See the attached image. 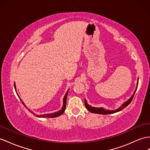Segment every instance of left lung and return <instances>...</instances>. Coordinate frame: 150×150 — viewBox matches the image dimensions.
I'll list each match as a JSON object with an SVG mask.
<instances>
[{"label": "left lung", "instance_id": "obj_1", "mask_svg": "<svg viewBox=\"0 0 150 150\" xmlns=\"http://www.w3.org/2000/svg\"><path fill=\"white\" fill-rule=\"evenodd\" d=\"M137 86H138V79H137V86H136V88L135 91H134V93L132 94V96L131 97H130L127 101H125L124 103H123L122 105V106L120 107H119L118 108L116 109V110H106L105 108H96V107H93L92 106L89 105L88 104L87 100L85 99V105H86V108L91 113H97V114H101V115H108V114H112V113H117L120 112L122 110H123L124 108H125L126 106H127L131 102L132 99L134 97V95L135 94L136 91L137 90Z\"/></svg>", "mask_w": 150, "mask_h": 150}]
</instances>
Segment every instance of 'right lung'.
Listing matches in <instances>:
<instances>
[{"label": "right lung", "mask_w": 150, "mask_h": 150, "mask_svg": "<svg viewBox=\"0 0 150 150\" xmlns=\"http://www.w3.org/2000/svg\"><path fill=\"white\" fill-rule=\"evenodd\" d=\"M14 89H15V91H16V85H15V83H14ZM68 94V90L67 91L66 94L64 95V98H63V105L62 108H61V110L58 111V112L52 113H50V114H48V113H47V114H43V115H37V114H35L34 112H33L32 111L30 110V109H28V110L30 112H31L33 115H35V116H37V117H39V118H55V117H59V116H60L61 115H62V114L64 113V110H65V108H66L67 98ZM17 95L19 96V95H18V94H17ZM19 98H20V97H19ZM20 101H21V103H23V105L26 107V105L24 104L23 101H22V99H21L20 98ZM26 108H28L27 107H26Z\"/></svg>", "instance_id": "obj_1"}]
</instances>
